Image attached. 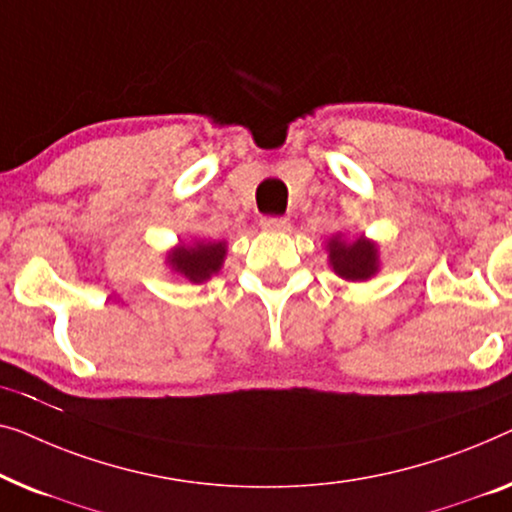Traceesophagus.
Wrapping results in <instances>:
<instances>
[{
    "label": "esophagus",
    "mask_w": 512,
    "mask_h": 512,
    "mask_svg": "<svg viewBox=\"0 0 512 512\" xmlns=\"http://www.w3.org/2000/svg\"><path fill=\"white\" fill-rule=\"evenodd\" d=\"M259 225L266 232H283V229L290 227V222H287V218H278V215H266V218L259 220Z\"/></svg>",
    "instance_id": "obj_1"
}]
</instances>
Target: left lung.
Instances as JSON below:
<instances>
[{"label":"left lung","mask_w":512,"mask_h":512,"mask_svg":"<svg viewBox=\"0 0 512 512\" xmlns=\"http://www.w3.org/2000/svg\"><path fill=\"white\" fill-rule=\"evenodd\" d=\"M327 248L331 266L345 280H366L378 271V250L362 236L355 241H343L336 236Z\"/></svg>","instance_id":"left-lung-1"}]
</instances>
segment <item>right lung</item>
<instances>
[{
    "instance_id": "right-lung-1",
    "label": "right lung",
    "mask_w": 512,
    "mask_h": 512,
    "mask_svg": "<svg viewBox=\"0 0 512 512\" xmlns=\"http://www.w3.org/2000/svg\"><path fill=\"white\" fill-rule=\"evenodd\" d=\"M225 243H194V246H178L171 250L169 262L178 273H183L192 283H204L220 271L225 259Z\"/></svg>"
}]
</instances>
